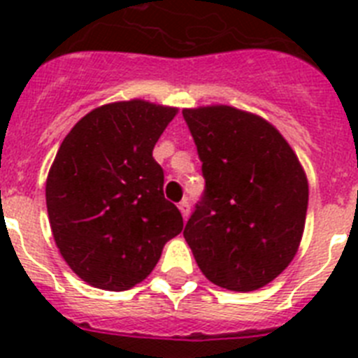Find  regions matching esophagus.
<instances>
[{
    "label": "esophagus",
    "instance_id": "34e87169",
    "mask_svg": "<svg viewBox=\"0 0 358 358\" xmlns=\"http://www.w3.org/2000/svg\"><path fill=\"white\" fill-rule=\"evenodd\" d=\"M179 210H181L182 218H185V220H186V218H188V215H189V202L186 201V199H185V201L179 202Z\"/></svg>",
    "mask_w": 358,
    "mask_h": 358
}]
</instances>
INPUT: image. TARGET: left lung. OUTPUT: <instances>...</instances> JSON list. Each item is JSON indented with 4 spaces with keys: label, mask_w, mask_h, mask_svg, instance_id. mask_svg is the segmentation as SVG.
Here are the masks:
<instances>
[{
    "label": "left lung",
    "mask_w": 358,
    "mask_h": 358,
    "mask_svg": "<svg viewBox=\"0 0 358 358\" xmlns=\"http://www.w3.org/2000/svg\"><path fill=\"white\" fill-rule=\"evenodd\" d=\"M202 161L204 194L185 235L202 274L249 292L292 262L308 208V182L285 138L229 106L182 110Z\"/></svg>",
    "instance_id": "8db88e82"
}]
</instances>
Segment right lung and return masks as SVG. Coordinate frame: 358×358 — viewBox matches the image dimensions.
Returning a JSON list of instances; mask_svg holds the SVG:
<instances>
[{
  "mask_svg": "<svg viewBox=\"0 0 358 358\" xmlns=\"http://www.w3.org/2000/svg\"><path fill=\"white\" fill-rule=\"evenodd\" d=\"M176 113L145 100L107 103L85 115L57 152L46 179L53 238L73 273L96 289H132L182 231L152 157Z\"/></svg>",
  "mask_w": 358,
  "mask_h": 358,
  "instance_id": "right-lung-1",
  "label": "right lung"
}]
</instances>
